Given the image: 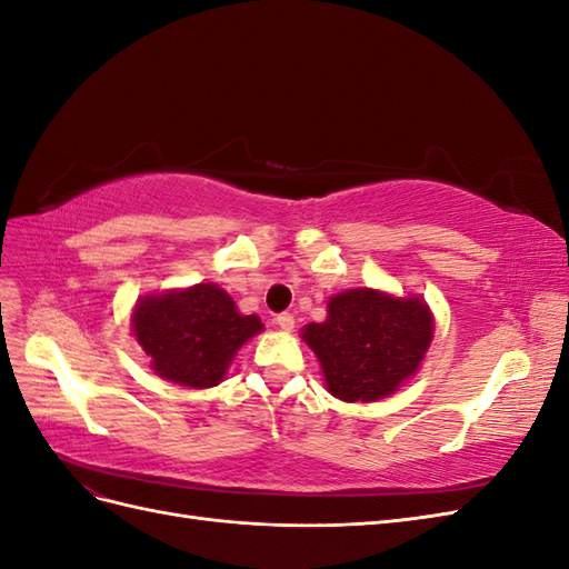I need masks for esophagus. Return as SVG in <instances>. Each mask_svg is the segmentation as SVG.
I'll return each mask as SVG.
<instances>
[{
    "label": "esophagus",
    "instance_id": "esophagus-1",
    "mask_svg": "<svg viewBox=\"0 0 569 569\" xmlns=\"http://www.w3.org/2000/svg\"><path fill=\"white\" fill-rule=\"evenodd\" d=\"M274 322H278L280 330H284V332L295 330V316H291V313H280L278 318H274Z\"/></svg>",
    "mask_w": 569,
    "mask_h": 569
}]
</instances>
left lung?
Here are the masks:
<instances>
[{
  "instance_id": "8db88e82",
  "label": "left lung",
  "mask_w": 569,
  "mask_h": 569,
  "mask_svg": "<svg viewBox=\"0 0 569 569\" xmlns=\"http://www.w3.org/2000/svg\"><path fill=\"white\" fill-rule=\"evenodd\" d=\"M303 341L320 360L327 391L341 401H380L418 372L435 318L420 297L349 289L327 301L325 322H308Z\"/></svg>"
}]
</instances>
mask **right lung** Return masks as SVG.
<instances>
[{"instance_id": "right-lung-1", "label": "right lung", "mask_w": 569, "mask_h": 569, "mask_svg": "<svg viewBox=\"0 0 569 569\" xmlns=\"http://www.w3.org/2000/svg\"><path fill=\"white\" fill-rule=\"evenodd\" d=\"M261 330V318L239 313L228 291L211 282L147 295L132 313V332L149 368L192 389L220 385L234 353Z\"/></svg>"}]
</instances>
